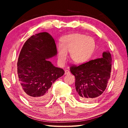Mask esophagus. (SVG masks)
Returning <instances> with one entry per match:
<instances>
[{
    "mask_svg": "<svg viewBox=\"0 0 128 128\" xmlns=\"http://www.w3.org/2000/svg\"><path fill=\"white\" fill-rule=\"evenodd\" d=\"M70 73V71L69 70H65V74H68Z\"/></svg>",
    "mask_w": 128,
    "mask_h": 128,
    "instance_id": "esophagus-1",
    "label": "esophagus"
}]
</instances>
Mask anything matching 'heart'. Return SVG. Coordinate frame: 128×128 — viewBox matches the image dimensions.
<instances>
[{"label": "heart", "mask_w": 128, "mask_h": 128, "mask_svg": "<svg viewBox=\"0 0 128 128\" xmlns=\"http://www.w3.org/2000/svg\"><path fill=\"white\" fill-rule=\"evenodd\" d=\"M95 48V40L91 36L80 33L64 36L60 40V46L58 48V60L64 63L67 52H70L73 62L76 64L84 63L92 56Z\"/></svg>", "instance_id": "1"}]
</instances>
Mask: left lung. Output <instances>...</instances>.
<instances>
[{"instance_id":"8db88e82","label":"left lung","mask_w":128,"mask_h":128,"mask_svg":"<svg viewBox=\"0 0 128 128\" xmlns=\"http://www.w3.org/2000/svg\"><path fill=\"white\" fill-rule=\"evenodd\" d=\"M102 56L70 67V72L75 76L77 95L82 101L98 98L107 88L111 75L112 58L109 51L104 52Z\"/></svg>"}]
</instances>
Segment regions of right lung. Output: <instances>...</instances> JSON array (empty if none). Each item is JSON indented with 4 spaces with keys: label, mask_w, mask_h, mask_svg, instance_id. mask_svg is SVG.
<instances>
[{
    "label": "right lung",
    "mask_w": 128,
    "mask_h": 128,
    "mask_svg": "<svg viewBox=\"0 0 128 128\" xmlns=\"http://www.w3.org/2000/svg\"><path fill=\"white\" fill-rule=\"evenodd\" d=\"M57 55L56 44L50 34L42 32L26 41L17 62V74L21 90L34 104H41L50 98L52 83L64 74L48 59Z\"/></svg>",
    "instance_id": "right-lung-1"
}]
</instances>
